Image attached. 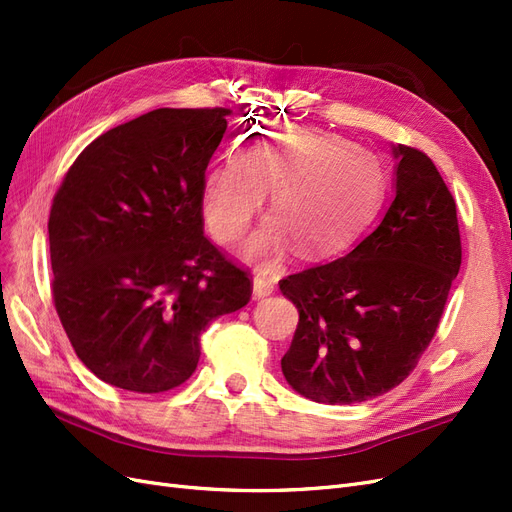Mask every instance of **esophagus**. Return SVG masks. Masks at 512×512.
<instances>
[{
    "label": "esophagus",
    "mask_w": 512,
    "mask_h": 512,
    "mask_svg": "<svg viewBox=\"0 0 512 512\" xmlns=\"http://www.w3.org/2000/svg\"><path fill=\"white\" fill-rule=\"evenodd\" d=\"M252 294L254 299H265L269 297V294L275 290V282L271 280V277H265V275H256L254 282H252Z\"/></svg>",
    "instance_id": "34e87169"
}]
</instances>
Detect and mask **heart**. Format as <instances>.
Returning a JSON list of instances; mask_svg holds the SVG:
<instances>
[{
	"label": "heart",
	"instance_id": "b5f03b06",
	"mask_svg": "<svg viewBox=\"0 0 512 512\" xmlns=\"http://www.w3.org/2000/svg\"><path fill=\"white\" fill-rule=\"evenodd\" d=\"M271 192V218L247 239L243 256L273 265L290 247L303 258L344 250L382 203L384 173L371 153L344 138L286 128L215 162L200 207L211 235L237 241Z\"/></svg>",
	"mask_w": 512,
	"mask_h": 512
}]
</instances>
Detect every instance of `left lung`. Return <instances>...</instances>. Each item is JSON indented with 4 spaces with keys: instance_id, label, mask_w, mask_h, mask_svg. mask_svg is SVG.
<instances>
[{
    "instance_id": "left-lung-1",
    "label": "left lung",
    "mask_w": 512,
    "mask_h": 512,
    "mask_svg": "<svg viewBox=\"0 0 512 512\" xmlns=\"http://www.w3.org/2000/svg\"><path fill=\"white\" fill-rule=\"evenodd\" d=\"M395 198L346 256L284 277L299 309L282 359L288 384L348 406L404 382L436 335L461 267L457 207L423 151L393 147Z\"/></svg>"
}]
</instances>
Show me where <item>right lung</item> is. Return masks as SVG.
Returning <instances> with one entry per match:
<instances>
[{
	"mask_svg": "<svg viewBox=\"0 0 512 512\" xmlns=\"http://www.w3.org/2000/svg\"><path fill=\"white\" fill-rule=\"evenodd\" d=\"M228 108H156L104 132L53 198V301L76 356L117 389L188 380L207 324L247 305L250 275L205 237V170Z\"/></svg>",
	"mask_w": 512,
	"mask_h": 512,
	"instance_id": "obj_1",
	"label": "right lung"
}]
</instances>
